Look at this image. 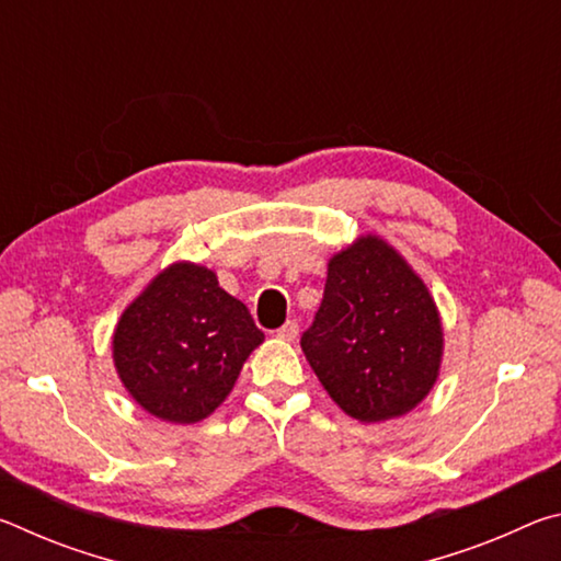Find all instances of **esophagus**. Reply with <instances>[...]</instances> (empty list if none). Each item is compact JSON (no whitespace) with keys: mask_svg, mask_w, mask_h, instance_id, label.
I'll return each instance as SVG.
<instances>
[{"mask_svg":"<svg viewBox=\"0 0 561 561\" xmlns=\"http://www.w3.org/2000/svg\"><path fill=\"white\" fill-rule=\"evenodd\" d=\"M297 334H299L297 319H287V321H284V324L277 329V336L284 339V341H294V339H297Z\"/></svg>","mask_w":561,"mask_h":561,"instance_id":"esophagus-1","label":"esophagus"}]
</instances>
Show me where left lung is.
<instances>
[{"mask_svg": "<svg viewBox=\"0 0 561 561\" xmlns=\"http://www.w3.org/2000/svg\"><path fill=\"white\" fill-rule=\"evenodd\" d=\"M301 351L341 411L364 423L403 415L438 378L443 327L423 279L368 234L329 262Z\"/></svg>", "mask_w": 561, "mask_h": 561, "instance_id": "left-lung-1", "label": "left lung"}]
</instances>
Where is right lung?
Returning <instances> with one entry per match:
<instances>
[{
    "instance_id": "right-lung-1",
    "label": "right lung",
    "mask_w": 561,
    "mask_h": 561,
    "mask_svg": "<svg viewBox=\"0 0 561 561\" xmlns=\"http://www.w3.org/2000/svg\"><path fill=\"white\" fill-rule=\"evenodd\" d=\"M262 341L250 311L220 289L215 272L178 262L123 311L113 360L148 413L197 423L225 401Z\"/></svg>"
}]
</instances>
